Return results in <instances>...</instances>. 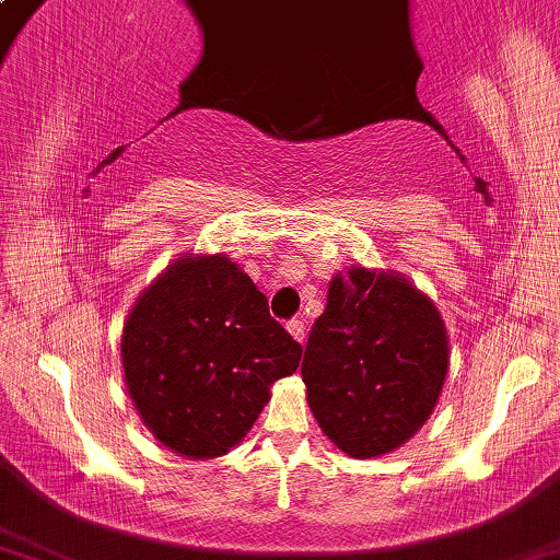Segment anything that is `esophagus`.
Masks as SVG:
<instances>
[{
    "instance_id": "esophagus-1",
    "label": "esophagus",
    "mask_w": 560,
    "mask_h": 560,
    "mask_svg": "<svg viewBox=\"0 0 560 560\" xmlns=\"http://www.w3.org/2000/svg\"><path fill=\"white\" fill-rule=\"evenodd\" d=\"M288 331L292 337H295V341H300V345L307 339V327H305V322H302V319H290Z\"/></svg>"
}]
</instances>
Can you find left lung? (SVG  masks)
<instances>
[{
  "mask_svg": "<svg viewBox=\"0 0 560 560\" xmlns=\"http://www.w3.org/2000/svg\"><path fill=\"white\" fill-rule=\"evenodd\" d=\"M450 366L435 302L396 270L354 265L329 282L302 381L331 443L357 459L394 453L433 413Z\"/></svg>",
  "mask_w": 560,
  "mask_h": 560,
  "instance_id": "1",
  "label": "left lung"
}]
</instances>
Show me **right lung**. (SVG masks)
Masks as SVG:
<instances>
[{"label":"right lung","mask_w":560,"mask_h":560,"mask_svg":"<svg viewBox=\"0 0 560 560\" xmlns=\"http://www.w3.org/2000/svg\"><path fill=\"white\" fill-rule=\"evenodd\" d=\"M120 357L154 440L174 455L213 459L245 438L275 381L295 374L302 347L241 265L186 253L135 300Z\"/></svg>","instance_id":"obj_1"}]
</instances>
